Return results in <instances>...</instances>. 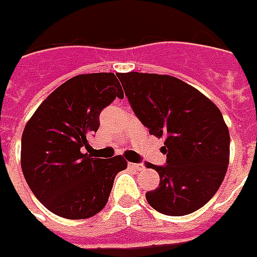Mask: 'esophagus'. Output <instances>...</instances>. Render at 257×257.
Returning a JSON list of instances; mask_svg holds the SVG:
<instances>
[{"label":"esophagus","mask_w":257,"mask_h":257,"mask_svg":"<svg viewBox=\"0 0 257 257\" xmlns=\"http://www.w3.org/2000/svg\"><path fill=\"white\" fill-rule=\"evenodd\" d=\"M128 167L131 168V169H134V171H140V169H142V165L141 164H134V163H130L128 164Z\"/></svg>","instance_id":"34e87169"}]
</instances>
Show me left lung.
Returning a JSON list of instances; mask_svg holds the SVG:
<instances>
[{
  "instance_id": "left-lung-1",
  "label": "left lung",
  "mask_w": 257,
  "mask_h": 257,
  "mask_svg": "<svg viewBox=\"0 0 257 257\" xmlns=\"http://www.w3.org/2000/svg\"><path fill=\"white\" fill-rule=\"evenodd\" d=\"M117 78L137 117L152 136L164 138L167 165L146 163L160 175V186L146 192L148 203L172 217L194 213L226 175L230 137L222 113L176 77L130 71Z\"/></svg>"
}]
</instances>
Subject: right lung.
Segmentation results:
<instances>
[{"mask_svg": "<svg viewBox=\"0 0 257 257\" xmlns=\"http://www.w3.org/2000/svg\"><path fill=\"white\" fill-rule=\"evenodd\" d=\"M123 90L113 73L80 74L63 82L35 111L21 137V169L40 203L67 219L93 217L107 204L121 156L92 158L89 137L100 112Z\"/></svg>", "mask_w": 257, "mask_h": 257, "instance_id": "add662e5", "label": "right lung"}]
</instances>
